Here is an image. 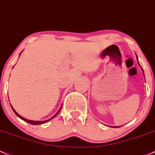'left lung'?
<instances>
[{
	"mask_svg": "<svg viewBox=\"0 0 155 155\" xmlns=\"http://www.w3.org/2000/svg\"><path fill=\"white\" fill-rule=\"evenodd\" d=\"M137 61H138V59H137ZM139 63V62H138ZM140 68H141V69H142V71H143V74H144V72H143V68H142V67L140 66ZM119 127H120V126H114V127H113V128H119Z\"/></svg>",
	"mask_w": 155,
	"mask_h": 155,
	"instance_id": "obj_1",
	"label": "left lung"
}]
</instances>
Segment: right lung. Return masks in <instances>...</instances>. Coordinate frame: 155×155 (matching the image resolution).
Returning <instances> with one entry per match:
<instances>
[{"mask_svg":"<svg viewBox=\"0 0 155 155\" xmlns=\"http://www.w3.org/2000/svg\"><path fill=\"white\" fill-rule=\"evenodd\" d=\"M20 55H21V54H20ZM61 106H62V105H61ZM61 107H60V108H59V110H58V112H57V113L56 114L54 115V116H53V117H51V118H50V119H49V120H45V121H34V120H27V119L24 118V117H22L21 116V115H19L18 114L17 112H16L15 110V109L13 108L12 105H11V107H12V110H13V111H14V113L15 114L17 115V116L19 118H20V119H21V120H24V121L27 122V123H30V124H32V125H41V124H44V123H48V122L50 121V120H51L52 119H53V118H54V117H56L57 114H58V112L60 111V110H61Z\"/></svg>","mask_w":155,"mask_h":155,"instance_id":"1","label":"right lung"}]
</instances>
